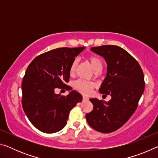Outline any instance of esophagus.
I'll list each match as a JSON object with an SVG mask.
<instances>
[{"label":"esophagus","instance_id":"esophagus-1","mask_svg":"<svg viewBox=\"0 0 158 158\" xmlns=\"http://www.w3.org/2000/svg\"><path fill=\"white\" fill-rule=\"evenodd\" d=\"M89 100V99L87 97H85V96H83V100H84V101H88Z\"/></svg>","mask_w":158,"mask_h":158}]
</instances>
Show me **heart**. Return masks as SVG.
Listing matches in <instances>:
<instances>
[{"instance_id":"obj_1","label":"heart","mask_w":158,"mask_h":158,"mask_svg":"<svg viewBox=\"0 0 158 158\" xmlns=\"http://www.w3.org/2000/svg\"><path fill=\"white\" fill-rule=\"evenodd\" d=\"M86 59L95 70H98V69H102V62L100 58L97 56H87ZM77 63H78V62H77V60L76 59H74L72 62L69 68V74H73L74 73L77 66ZM74 86L79 92L83 93V94L88 95L89 94L90 91H91V90L93 89V87H94V84L91 81H85V80L83 79H79L74 82Z\"/></svg>"}]
</instances>
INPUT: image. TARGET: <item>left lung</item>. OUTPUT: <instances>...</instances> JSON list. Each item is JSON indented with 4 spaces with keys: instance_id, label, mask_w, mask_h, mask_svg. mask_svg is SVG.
I'll use <instances>...</instances> for the list:
<instances>
[{
    "instance_id": "8db88e82",
    "label": "left lung",
    "mask_w": 158,
    "mask_h": 158,
    "mask_svg": "<svg viewBox=\"0 0 158 158\" xmlns=\"http://www.w3.org/2000/svg\"><path fill=\"white\" fill-rule=\"evenodd\" d=\"M90 50L106 61V77L99 91L111 98L109 102L90 98L93 109L85 118L94 130L110 133L122 127L135 111L145 88L143 73L137 61L121 47L103 45Z\"/></svg>"
}]
</instances>
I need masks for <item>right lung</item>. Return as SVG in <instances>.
I'll list each match as a JSON object with an SVG mask.
<instances>
[{
	"label": "right lung",
	"instance_id": "add662e5",
	"mask_svg": "<svg viewBox=\"0 0 158 158\" xmlns=\"http://www.w3.org/2000/svg\"><path fill=\"white\" fill-rule=\"evenodd\" d=\"M85 47L58 48L34 58L23 79L22 106L29 121L44 133H55L67 124L69 111L82 95L71 90L66 96L56 94V88L70 90V64Z\"/></svg>",
	"mask_w": 158,
	"mask_h": 158
}]
</instances>
